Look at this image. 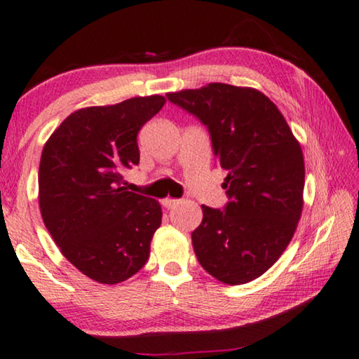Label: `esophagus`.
I'll return each instance as SVG.
<instances>
[{
    "label": "esophagus",
    "mask_w": 359,
    "mask_h": 359,
    "mask_svg": "<svg viewBox=\"0 0 359 359\" xmlns=\"http://www.w3.org/2000/svg\"><path fill=\"white\" fill-rule=\"evenodd\" d=\"M163 206L166 209H174L175 206H179V200H172V198H166V200H163Z\"/></svg>",
    "instance_id": "34e87169"
}]
</instances>
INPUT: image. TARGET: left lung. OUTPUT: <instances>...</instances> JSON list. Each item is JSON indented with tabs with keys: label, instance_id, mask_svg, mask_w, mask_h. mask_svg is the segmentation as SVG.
<instances>
[{
	"label": "left lung",
	"instance_id": "8db88e82",
	"mask_svg": "<svg viewBox=\"0 0 359 359\" xmlns=\"http://www.w3.org/2000/svg\"><path fill=\"white\" fill-rule=\"evenodd\" d=\"M166 95L208 128L226 172L229 203L224 210L201 206L203 222L191 233L198 262L225 284L252 281L280 259L297 229L302 149L278 107L257 89L210 83Z\"/></svg>",
	"mask_w": 359,
	"mask_h": 359
}]
</instances>
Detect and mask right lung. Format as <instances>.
Returning <instances> with one entry per match:
<instances>
[{"mask_svg": "<svg viewBox=\"0 0 359 359\" xmlns=\"http://www.w3.org/2000/svg\"><path fill=\"white\" fill-rule=\"evenodd\" d=\"M163 95L81 108L44 145L38 187L43 222L60 252L90 280L135 275L161 225L156 200L126 191L123 170L139 164L137 134L161 110Z\"/></svg>", "mask_w": 359, "mask_h": 359, "instance_id": "obj_1", "label": "right lung"}]
</instances>
